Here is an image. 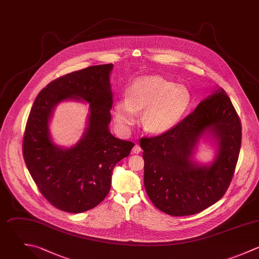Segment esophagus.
Returning <instances> with one entry per match:
<instances>
[{
	"mask_svg": "<svg viewBox=\"0 0 259 259\" xmlns=\"http://www.w3.org/2000/svg\"><path fill=\"white\" fill-rule=\"evenodd\" d=\"M141 147L138 145V144H135L134 145V147H133V149H132V152L133 153H135V154H138V153H140L141 152Z\"/></svg>",
	"mask_w": 259,
	"mask_h": 259,
	"instance_id": "34e87169",
	"label": "esophagus"
}]
</instances>
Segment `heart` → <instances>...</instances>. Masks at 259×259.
<instances>
[{
  "label": "heart",
  "instance_id": "b5f03b06",
  "mask_svg": "<svg viewBox=\"0 0 259 259\" xmlns=\"http://www.w3.org/2000/svg\"><path fill=\"white\" fill-rule=\"evenodd\" d=\"M191 93L183 84H176L160 76L136 79L127 91V98L116 102L115 121L122 130L129 129L143 110V128L155 134L164 133L182 120L191 104Z\"/></svg>",
  "mask_w": 259,
  "mask_h": 259
}]
</instances>
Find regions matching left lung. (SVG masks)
Returning a JSON list of instances; mask_svg holds the SVG:
<instances>
[{
  "label": "left lung",
  "instance_id": "8db88e82",
  "mask_svg": "<svg viewBox=\"0 0 259 259\" xmlns=\"http://www.w3.org/2000/svg\"><path fill=\"white\" fill-rule=\"evenodd\" d=\"M241 135L236 110L218 89L172 129L141 138L144 187L153 205L170 216H190L218 202L232 181ZM204 136H212L219 147L210 165H199L192 157Z\"/></svg>",
  "mask_w": 259,
  "mask_h": 259
}]
</instances>
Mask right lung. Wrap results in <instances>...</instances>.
<instances>
[{
    "instance_id": "right-lung-1",
    "label": "right lung",
    "mask_w": 259,
    "mask_h": 259,
    "mask_svg": "<svg viewBox=\"0 0 259 259\" xmlns=\"http://www.w3.org/2000/svg\"><path fill=\"white\" fill-rule=\"evenodd\" d=\"M112 69V63L94 65L58 77L38 94L31 108L23 138L24 160L40 193L61 211L76 214L98 206L110 192L115 165L134 146L109 131ZM67 99L90 102V114L81 140L62 149L51 140L49 121L54 108Z\"/></svg>"
}]
</instances>
